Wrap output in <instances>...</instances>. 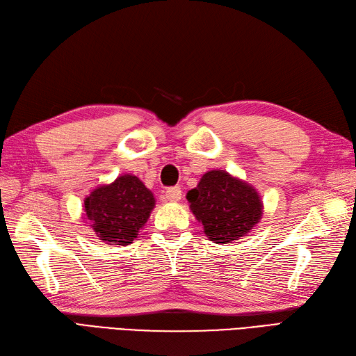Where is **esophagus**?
I'll return each instance as SVG.
<instances>
[{"mask_svg": "<svg viewBox=\"0 0 356 356\" xmlns=\"http://www.w3.org/2000/svg\"><path fill=\"white\" fill-rule=\"evenodd\" d=\"M162 198L165 202H179L181 198V189L180 186H172V188H168L167 191L163 193Z\"/></svg>", "mask_w": 356, "mask_h": 356, "instance_id": "1", "label": "esophagus"}]
</instances>
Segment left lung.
Returning a JSON list of instances; mask_svg holds the SVG:
<instances>
[{
  "instance_id": "left-lung-1",
  "label": "left lung",
  "mask_w": 356,
  "mask_h": 356,
  "mask_svg": "<svg viewBox=\"0 0 356 356\" xmlns=\"http://www.w3.org/2000/svg\"><path fill=\"white\" fill-rule=\"evenodd\" d=\"M186 198L195 218L202 221L206 236L217 244L244 236L262 216L258 193L221 170L206 172Z\"/></svg>"
}]
</instances>
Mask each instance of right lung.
<instances>
[{
	"instance_id": "add662e5",
	"label": "right lung",
	"mask_w": 356,
	"mask_h": 356,
	"mask_svg": "<svg viewBox=\"0 0 356 356\" xmlns=\"http://www.w3.org/2000/svg\"><path fill=\"white\" fill-rule=\"evenodd\" d=\"M154 208V197L136 176H120L85 200V217L107 244L129 245Z\"/></svg>"
}]
</instances>
